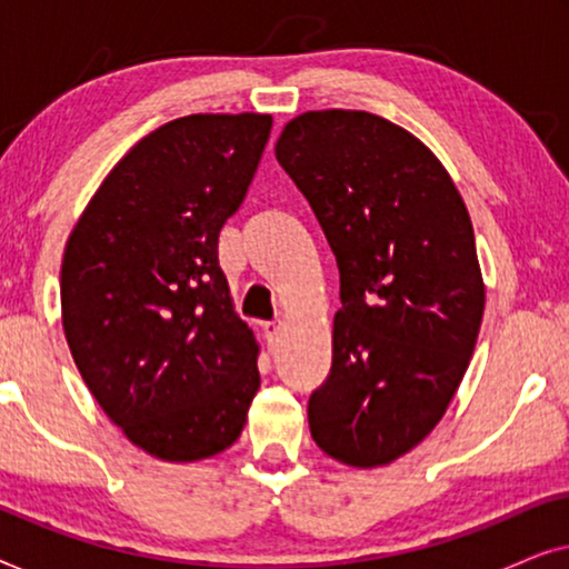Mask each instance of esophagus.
<instances>
[{
  "mask_svg": "<svg viewBox=\"0 0 569 569\" xmlns=\"http://www.w3.org/2000/svg\"><path fill=\"white\" fill-rule=\"evenodd\" d=\"M282 329H284V326L279 323V321L263 323V337H267V345H269V347H277L279 337H282Z\"/></svg>",
  "mask_w": 569,
  "mask_h": 569,
  "instance_id": "1",
  "label": "esophagus"
}]
</instances>
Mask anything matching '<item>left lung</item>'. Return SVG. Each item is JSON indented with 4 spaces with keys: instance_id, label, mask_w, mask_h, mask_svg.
<instances>
[{
    "instance_id": "1",
    "label": "left lung",
    "mask_w": 569,
    "mask_h": 569,
    "mask_svg": "<svg viewBox=\"0 0 569 569\" xmlns=\"http://www.w3.org/2000/svg\"><path fill=\"white\" fill-rule=\"evenodd\" d=\"M339 267L331 376L310 393L316 446L357 469L419 446L477 347L485 282L442 162L368 111H308L277 139Z\"/></svg>"
}]
</instances>
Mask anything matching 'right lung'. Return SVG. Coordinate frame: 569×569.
<instances>
[{"label": "right lung", "instance_id": "right-lung-1", "mask_svg": "<svg viewBox=\"0 0 569 569\" xmlns=\"http://www.w3.org/2000/svg\"><path fill=\"white\" fill-rule=\"evenodd\" d=\"M267 113H193L123 154L61 261V323L90 393L137 448L176 463L243 432L261 378L217 259L269 142Z\"/></svg>", "mask_w": 569, "mask_h": 569}]
</instances>
